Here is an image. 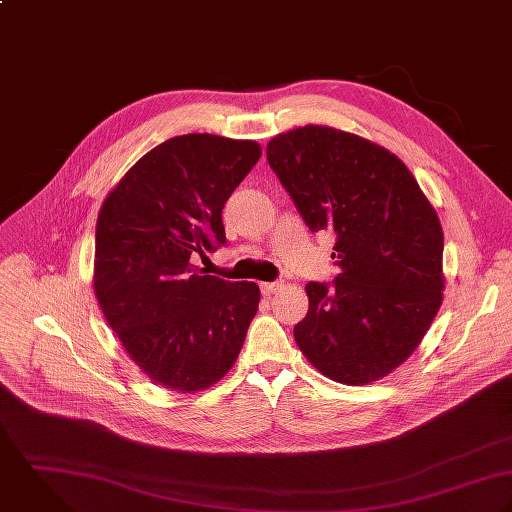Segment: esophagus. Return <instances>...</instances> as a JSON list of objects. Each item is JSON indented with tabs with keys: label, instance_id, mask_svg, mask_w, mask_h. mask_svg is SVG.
<instances>
[{
	"label": "esophagus",
	"instance_id": "1",
	"mask_svg": "<svg viewBox=\"0 0 512 512\" xmlns=\"http://www.w3.org/2000/svg\"><path fill=\"white\" fill-rule=\"evenodd\" d=\"M259 287H261V293H263L265 297H271V295L277 293L283 285H281V283H261Z\"/></svg>",
	"mask_w": 512,
	"mask_h": 512
}]
</instances>
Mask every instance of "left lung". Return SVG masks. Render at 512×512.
Returning a JSON list of instances; mask_svg holds the SVG:
<instances>
[{"mask_svg": "<svg viewBox=\"0 0 512 512\" xmlns=\"http://www.w3.org/2000/svg\"><path fill=\"white\" fill-rule=\"evenodd\" d=\"M267 160L310 231L336 237L332 287L308 283L295 340L326 378L372 384L404 364L443 301V229L408 166L344 130L277 134Z\"/></svg>", "mask_w": 512, "mask_h": 512, "instance_id": "obj_1", "label": "left lung"}]
</instances>
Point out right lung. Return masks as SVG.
<instances>
[{
  "instance_id": "add662e5",
  "label": "right lung",
  "mask_w": 512,
  "mask_h": 512,
  "mask_svg": "<svg viewBox=\"0 0 512 512\" xmlns=\"http://www.w3.org/2000/svg\"><path fill=\"white\" fill-rule=\"evenodd\" d=\"M259 158L255 140L176 136L144 154L103 202L95 295L130 360L162 388L207 390L241 352L259 287L204 275L192 257L225 243L223 205Z\"/></svg>"
}]
</instances>
